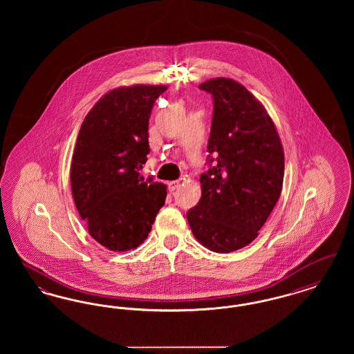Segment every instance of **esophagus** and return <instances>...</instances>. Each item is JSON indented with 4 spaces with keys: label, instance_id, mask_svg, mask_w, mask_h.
I'll return each mask as SVG.
<instances>
[{
    "label": "esophagus",
    "instance_id": "esophagus-1",
    "mask_svg": "<svg viewBox=\"0 0 354 354\" xmlns=\"http://www.w3.org/2000/svg\"><path fill=\"white\" fill-rule=\"evenodd\" d=\"M179 185H180L179 180H171V182H169V189L171 192H174L175 189L179 188Z\"/></svg>",
    "mask_w": 354,
    "mask_h": 354
}]
</instances>
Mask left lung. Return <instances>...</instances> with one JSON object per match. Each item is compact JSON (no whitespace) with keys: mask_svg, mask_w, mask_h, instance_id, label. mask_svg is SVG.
<instances>
[{"mask_svg":"<svg viewBox=\"0 0 354 354\" xmlns=\"http://www.w3.org/2000/svg\"><path fill=\"white\" fill-rule=\"evenodd\" d=\"M199 87L214 98L207 149L218 158L201 176L202 196L187 220L205 248L232 252L257 237L280 198L283 145L268 111L243 84L220 77Z\"/></svg>","mask_w":354,"mask_h":354,"instance_id":"8db88e82","label":"left lung"}]
</instances>
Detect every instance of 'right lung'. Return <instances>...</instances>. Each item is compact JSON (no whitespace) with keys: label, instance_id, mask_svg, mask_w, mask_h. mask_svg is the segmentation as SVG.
Listing matches in <instances>:
<instances>
[{"label":"right lung","instance_id":"1","mask_svg":"<svg viewBox=\"0 0 354 354\" xmlns=\"http://www.w3.org/2000/svg\"><path fill=\"white\" fill-rule=\"evenodd\" d=\"M163 84L110 90L87 113L70 167L71 192L88 234L110 251L139 247L166 201V185L145 178L149 119Z\"/></svg>","mask_w":354,"mask_h":354}]
</instances>
